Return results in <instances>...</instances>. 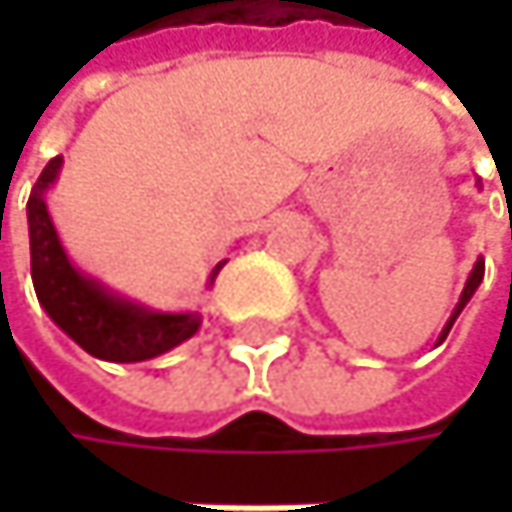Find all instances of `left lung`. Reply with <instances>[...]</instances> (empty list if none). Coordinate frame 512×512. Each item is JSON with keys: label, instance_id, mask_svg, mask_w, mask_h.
<instances>
[{"label": "left lung", "instance_id": "obj_1", "mask_svg": "<svg viewBox=\"0 0 512 512\" xmlns=\"http://www.w3.org/2000/svg\"><path fill=\"white\" fill-rule=\"evenodd\" d=\"M480 281H483V257H477V263H474V269H471V275H468V281H465V287H462V296L460 302H457V308H454V314H451V320L445 323V329H442V335H439V344L448 338V332H451V326H454V320L460 317V311L465 308V302L474 296V290L480 287Z\"/></svg>", "mask_w": 512, "mask_h": 512}]
</instances>
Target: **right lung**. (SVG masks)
Masks as SVG:
<instances>
[{
	"label": "right lung",
	"instance_id": "obj_1",
	"mask_svg": "<svg viewBox=\"0 0 512 512\" xmlns=\"http://www.w3.org/2000/svg\"><path fill=\"white\" fill-rule=\"evenodd\" d=\"M61 156L47 162L41 171L32 195H29V246H32V281L38 302L52 317V323L67 332L85 353L103 361H145L156 358L186 338H192L201 326L198 311L186 314H162L142 308L112 290H106L100 281L82 275L58 243L55 225L47 210V189L55 183L61 171ZM225 266L216 263L213 278Z\"/></svg>",
	"mask_w": 512,
	"mask_h": 512
}]
</instances>
